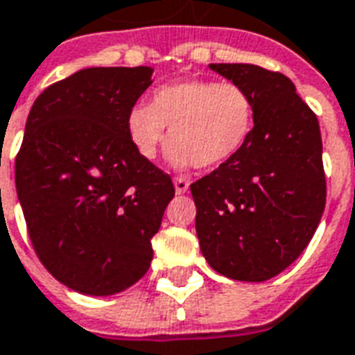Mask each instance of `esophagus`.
I'll use <instances>...</instances> for the list:
<instances>
[{"mask_svg":"<svg viewBox=\"0 0 355 355\" xmlns=\"http://www.w3.org/2000/svg\"><path fill=\"white\" fill-rule=\"evenodd\" d=\"M188 188H190V182H188L186 178L182 177L175 178V190H177V193H186Z\"/></svg>","mask_w":355,"mask_h":355,"instance_id":"34e87169","label":"esophagus"}]
</instances>
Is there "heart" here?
Listing matches in <instances>:
<instances>
[{
	"instance_id": "obj_1",
	"label": "heart",
	"mask_w": 355,
	"mask_h": 355,
	"mask_svg": "<svg viewBox=\"0 0 355 355\" xmlns=\"http://www.w3.org/2000/svg\"><path fill=\"white\" fill-rule=\"evenodd\" d=\"M256 128V101L243 84L190 78L154 90L150 105L137 103L125 120L133 148L156 159L169 141V162L178 169H216L237 156Z\"/></svg>"
}]
</instances>
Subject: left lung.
Returning <instances> with one entry per match:
<instances>
[{
  "instance_id": "8db88e82",
  "label": "left lung",
  "mask_w": 355,
  "mask_h": 355,
  "mask_svg": "<svg viewBox=\"0 0 355 355\" xmlns=\"http://www.w3.org/2000/svg\"><path fill=\"white\" fill-rule=\"evenodd\" d=\"M256 101V128L237 156L190 186L205 259L233 280L277 277L311 243L325 209L316 114L290 78L252 64H211Z\"/></svg>"
}]
</instances>
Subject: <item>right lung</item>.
I'll list each match as a JSON object with an SVG mask.
<instances>
[{"instance_id": "right-lung-1", "label": "right lung", "mask_w": 355, "mask_h": 355, "mask_svg": "<svg viewBox=\"0 0 355 355\" xmlns=\"http://www.w3.org/2000/svg\"><path fill=\"white\" fill-rule=\"evenodd\" d=\"M152 67H90L31 107L15 182L33 250L52 277L88 295L135 284L175 198L167 173L133 148L125 120Z\"/></svg>"}]
</instances>
